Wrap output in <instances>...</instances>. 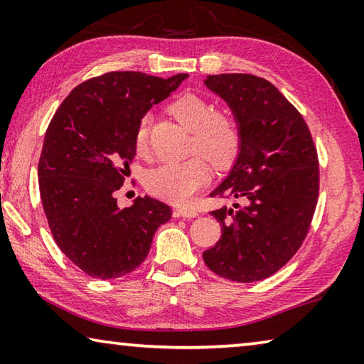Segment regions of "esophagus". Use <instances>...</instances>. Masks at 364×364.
I'll return each instance as SVG.
<instances>
[{
    "label": "esophagus",
    "mask_w": 364,
    "mask_h": 364,
    "mask_svg": "<svg viewBox=\"0 0 364 364\" xmlns=\"http://www.w3.org/2000/svg\"><path fill=\"white\" fill-rule=\"evenodd\" d=\"M176 217H184V218H194L197 217V212L194 208H188V207H180L175 210Z\"/></svg>",
    "instance_id": "esophagus-1"
}]
</instances>
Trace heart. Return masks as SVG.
<instances>
[{"mask_svg":"<svg viewBox=\"0 0 364 364\" xmlns=\"http://www.w3.org/2000/svg\"><path fill=\"white\" fill-rule=\"evenodd\" d=\"M213 104L197 95H183L170 102L168 112L175 120L193 132L191 152L200 154L215 168H228L236 160L242 144L241 123L228 110H215ZM133 146L138 156H146L149 147V119L143 117L134 130ZM210 181L204 159L164 164L152 168L144 178L146 189L171 204H186L197 191Z\"/></svg>","mask_w":364,"mask_h":364,"instance_id":"1","label":"heart"}]
</instances>
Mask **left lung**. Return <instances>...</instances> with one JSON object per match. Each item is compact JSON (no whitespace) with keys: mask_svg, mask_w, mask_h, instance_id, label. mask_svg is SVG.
I'll use <instances>...</instances> for the list:
<instances>
[{"mask_svg":"<svg viewBox=\"0 0 364 364\" xmlns=\"http://www.w3.org/2000/svg\"><path fill=\"white\" fill-rule=\"evenodd\" d=\"M205 85L230 104L242 132L236 164L210 196L244 205L212 212L221 236L202 257L221 278L262 281L297 254L310 230L319 194L316 146L304 117L268 80L221 73Z\"/></svg>","mask_w":364,"mask_h":364,"instance_id":"1","label":"left lung"}]
</instances>
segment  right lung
Listing matches in <instances>:
<instances>
[{
  "instance_id": "obj_1",
  "label": "right lung",
  "mask_w": 364,
  "mask_h": 364,
  "mask_svg": "<svg viewBox=\"0 0 364 364\" xmlns=\"http://www.w3.org/2000/svg\"><path fill=\"white\" fill-rule=\"evenodd\" d=\"M188 78L107 72L70 91L49 122L40 162L43 210L58 247L91 278L132 273L149 254L154 232L171 208L138 197L119 208V191L136 151L134 130L152 104Z\"/></svg>"
}]
</instances>
